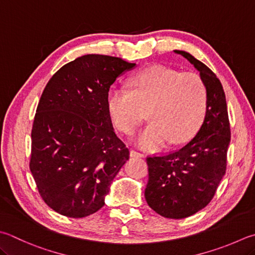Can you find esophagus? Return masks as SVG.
I'll use <instances>...</instances> for the list:
<instances>
[{"label": "esophagus", "instance_id": "esophagus-1", "mask_svg": "<svg viewBox=\"0 0 255 255\" xmlns=\"http://www.w3.org/2000/svg\"><path fill=\"white\" fill-rule=\"evenodd\" d=\"M129 155H131V156H136V157H143L144 156L143 153L138 152V151H135V150L129 151Z\"/></svg>", "mask_w": 255, "mask_h": 255}]
</instances>
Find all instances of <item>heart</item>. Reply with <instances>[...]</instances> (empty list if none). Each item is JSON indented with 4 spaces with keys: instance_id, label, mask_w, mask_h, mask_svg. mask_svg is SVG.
<instances>
[{
    "instance_id": "b5f03b06",
    "label": "heart",
    "mask_w": 255,
    "mask_h": 255,
    "mask_svg": "<svg viewBox=\"0 0 255 255\" xmlns=\"http://www.w3.org/2000/svg\"><path fill=\"white\" fill-rule=\"evenodd\" d=\"M132 92L111 88L107 95L110 115L120 132L132 134L145 118L152 122L138 135L143 147L158 148L170 141H190L199 131L208 109L204 81L193 72L153 65L129 81Z\"/></svg>"
}]
</instances>
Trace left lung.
<instances>
[{
	"mask_svg": "<svg viewBox=\"0 0 255 255\" xmlns=\"http://www.w3.org/2000/svg\"><path fill=\"white\" fill-rule=\"evenodd\" d=\"M200 72L208 91V109L199 132L180 150L146 157L145 200L157 214L184 219L208 205L227 171L231 129L223 86L212 71L190 53L174 51Z\"/></svg>",
	"mask_w": 255,
	"mask_h": 255,
	"instance_id": "left-lung-1",
	"label": "left lung"
}]
</instances>
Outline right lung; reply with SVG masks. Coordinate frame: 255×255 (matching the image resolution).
Wrapping results in <instances>:
<instances>
[{"label":"right lung","instance_id":"1","mask_svg":"<svg viewBox=\"0 0 255 255\" xmlns=\"http://www.w3.org/2000/svg\"><path fill=\"white\" fill-rule=\"evenodd\" d=\"M134 66L120 57L88 54L47 82L32 127L30 170L55 212L78 219L104 205L129 155L113 129L107 95L118 76Z\"/></svg>","mask_w":255,"mask_h":255}]
</instances>
